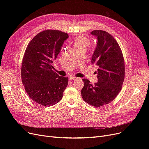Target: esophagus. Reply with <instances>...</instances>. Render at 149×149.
Here are the masks:
<instances>
[{
  "mask_svg": "<svg viewBox=\"0 0 149 149\" xmlns=\"http://www.w3.org/2000/svg\"><path fill=\"white\" fill-rule=\"evenodd\" d=\"M69 78H70V80H77L78 79L77 77H75L74 76H70Z\"/></svg>",
  "mask_w": 149,
  "mask_h": 149,
  "instance_id": "34e87169",
  "label": "esophagus"
}]
</instances>
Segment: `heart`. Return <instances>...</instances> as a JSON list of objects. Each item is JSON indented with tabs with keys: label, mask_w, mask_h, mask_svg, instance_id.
Returning a JSON list of instances; mask_svg holds the SVG:
<instances>
[{
	"label": "heart",
	"mask_w": 149,
	"mask_h": 149,
	"mask_svg": "<svg viewBox=\"0 0 149 149\" xmlns=\"http://www.w3.org/2000/svg\"><path fill=\"white\" fill-rule=\"evenodd\" d=\"M73 43L75 49L80 48H87L90 44V41L87 37L83 36H79L75 37Z\"/></svg>",
	"instance_id": "1"
}]
</instances>
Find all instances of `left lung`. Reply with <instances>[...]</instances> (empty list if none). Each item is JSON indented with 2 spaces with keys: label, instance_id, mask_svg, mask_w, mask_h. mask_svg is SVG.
<instances>
[{
  "label": "left lung",
  "instance_id": "left-lung-1",
  "mask_svg": "<svg viewBox=\"0 0 149 149\" xmlns=\"http://www.w3.org/2000/svg\"><path fill=\"white\" fill-rule=\"evenodd\" d=\"M91 34L98 40L91 63L97 66L98 80L92 85L83 79L81 93L85 102L99 107L111 103L120 92L124 80V60L118 43L110 34L102 30H93Z\"/></svg>",
  "mask_w": 149,
  "mask_h": 149
}]
</instances>
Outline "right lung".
Wrapping results in <instances>:
<instances>
[{"label": "right lung", "mask_w": 149, "mask_h": 149, "mask_svg": "<svg viewBox=\"0 0 149 149\" xmlns=\"http://www.w3.org/2000/svg\"><path fill=\"white\" fill-rule=\"evenodd\" d=\"M67 33L48 29L37 34L28 45L23 57L21 77L29 97L43 106H51L61 100L68 78L52 69Z\"/></svg>", "instance_id": "1"}]
</instances>
